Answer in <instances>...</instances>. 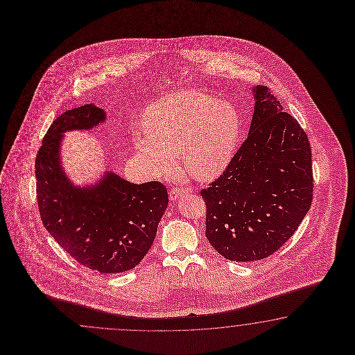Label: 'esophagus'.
Here are the masks:
<instances>
[{
  "label": "esophagus",
  "instance_id": "obj_1",
  "mask_svg": "<svg viewBox=\"0 0 355 355\" xmlns=\"http://www.w3.org/2000/svg\"><path fill=\"white\" fill-rule=\"evenodd\" d=\"M187 193H188V189L173 188L170 190V199L171 200H176V199H179V198L184 196V194H187Z\"/></svg>",
  "mask_w": 355,
  "mask_h": 355
}]
</instances>
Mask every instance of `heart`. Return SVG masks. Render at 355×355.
<instances>
[{
  "instance_id": "heart-1",
  "label": "heart",
  "mask_w": 355,
  "mask_h": 355,
  "mask_svg": "<svg viewBox=\"0 0 355 355\" xmlns=\"http://www.w3.org/2000/svg\"><path fill=\"white\" fill-rule=\"evenodd\" d=\"M144 128L133 142L151 173H173L175 155L181 152L189 174L199 180H211L231 162L241 121L234 106L220 98L187 91L148 106Z\"/></svg>"
}]
</instances>
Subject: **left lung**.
Returning a JSON list of instances; mask_svg holds the SVG:
<instances>
[{
  "label": "left lung",
  "instance_id": "8db88e82",
  "mask_svg": "<svg viewBox=\"0 0 355 355\" xmlns=\"http://www.w3.org/2000/svg\"><path fill=\"white\" fill-rule=\"evenodd\" d=\"M249 136L223 174L200 190L205 236L231 261L270 257L293 236L313 196L306 132L266 86H257Z\"/></svg>",
  "mask_w": 355,
  "mask_h": 355
}]
</instances>
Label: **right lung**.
<instances>
[{
	"mask_svg": "<svg viewBox=\"0 0 355 355\" xmlns=\"http://www.w3.org/2000/svg\"><path fill=\"white\" fill-rule=\"evenodd\" d=\"M105 121L98 106L67 110L51 124L35 157L37 200L46 231L80 265L100 272L136 268L151 249L168 204L159 181L133 184L107 173L98 187L75 188L60 165L62 133Z\"/></svg>",
	"mask_w": 355,
	"mask_h": 355,
	"instance_id": "right-lung-1",
	"label": "right lung"
}]
</instances>
